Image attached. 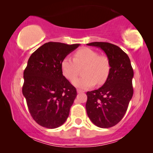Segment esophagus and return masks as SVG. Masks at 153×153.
Returning a JSON list of instances; mask_svg holds the SVG:
<instances>
[{
	"label": "esophagus",
	"mask_w": 153,
	"mask_h": 153,
	"mask_svg": "<svg viewBox=\"0 0 153 153\" xmlns=\"http://www.w3.org/2000/svg\"><path fill=\"white\" fill-rule=\"evenodd\" d=\"M77 92H78V94H81V93H83L84 91L80 90V89H78V90H77Z\"/></svg>",
	"instance_id": "34e87169"
}]
</instances>
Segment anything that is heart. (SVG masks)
I'll return each instance as SVG.
<instances>
[{"label":"heart","mask_w":153,"mask_h":153,"mask_svg":"<svg viewBox=\"0 0 153 153\" xmlns=\"http://www.w3.org/2000/svg\"><path fill=\"white\" fill-rule=\"evenodd\" d=\"M84 67L82 78L73 80V84L79 88L85 89L95 84L101 85L106 81L110 73V62L107 57L100 55L91 48H82L74 53L73 59L65 57L61 62V71L66 79L71 81L77 76L79 69Z\"/></svg>","instance_id":"obj_1"}]
</instances>
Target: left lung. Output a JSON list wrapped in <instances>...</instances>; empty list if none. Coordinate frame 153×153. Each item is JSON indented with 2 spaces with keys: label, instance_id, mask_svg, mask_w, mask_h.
Returning <instances> with one entry per match:
<instances>
[{
  "label": "left lung",
  "instance_id": "left-lung-1",
  "mask_svg": "<svg viewBox=\"0 0 153 153\" xmlns=\"http://www.w3.org/2000/svg\"><path fill=\"white\" fill-rule=\"evenodd\" d=\"M87 45L104 51L110 62L109 75L102 87L86 93L87 114L97 127H114L124 117L134 92V72L130 59L113 44L96 42Z\"/></svg>",
  "mask_w": 153,
  "mask_h": 153
}]
</instances>
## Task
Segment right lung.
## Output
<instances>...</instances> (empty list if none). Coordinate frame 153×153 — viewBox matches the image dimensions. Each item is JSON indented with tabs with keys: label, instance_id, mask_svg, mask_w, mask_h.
<instances>
[{
	"label": "right lung",
	"instance_id": "1",
	"mask_svg": "<svg viewBox=\"0 0 153 153\" xmlns=\"http://www.w3.org/2000/svg\"><path fill=\"white\" fill-rule=\"evenodd\" d=\"M79 45L50 42L39 47L28 60L22 93L31 116L42 127H58L69 116L77 91L62 75L61 62Z\"/></svg>",
	"mask_w": 153,
	"mask_h": 153
}]
</instances>
